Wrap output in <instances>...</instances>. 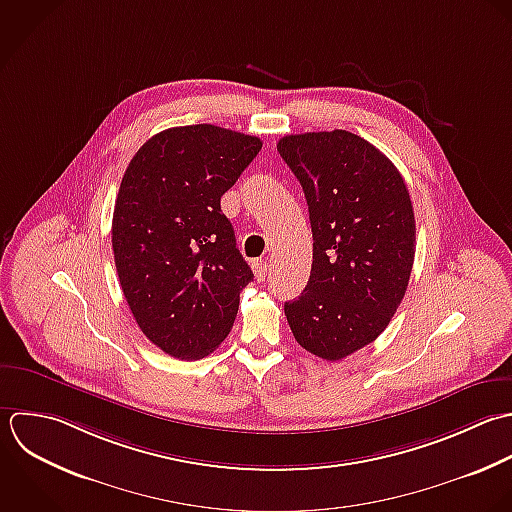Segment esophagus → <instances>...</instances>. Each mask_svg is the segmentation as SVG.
Wrapping results in <instances>:
<instances>
[{"instance_id": "esophagus-1", "label": "esophagus", "mask_w": 512, "mask_h": 512, "mask_svg": "<svg viewBox=\"0 0 512 512\" xmlns=\"http://www.w3.org/2000/svg\"><path fill=\"white\" fill-rule=\"evenodd\" d=\"M267 269H269L267 261H261V259L253 261V273H255V279H257V281H265V277H267Z\"/></svg>"}]
</instances>
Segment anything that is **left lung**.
Returning <instances> with one entry per match:
<instances>
[{"label": "left lung", "mask_w": 512, "mask_h": 512, "mask_svg": "<svg viewBox=\"0 0 512 512\" xmlns=\"http://www.w3.org/2000/svg\"><path fill=\"white\" fill-rule=\"evenodd\" d=\"M277 151L313 231L311 277L285 315L303 349L339 361L373 343L405 297L417 247L411 195L391 159L345 129L285 135Z\"/></svg>", "instance_id": "obj_1"}]
</instances>
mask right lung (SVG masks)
<instances>
[{
	"instance_id": "add662e5",
	"label": "right lung",
	"mask_w": 512,
	"mask_h": 512,
	"mask_svg": "<svg viewBox=\"0 0 512 512\" xmlns=\"http://www.w3.org/2000/svg\"><path fill=\"white\" fill-rule=\"evenodd\" d=\"M261 145L211 123L171 127L125 169L111 223L115 267L139 329L171 357L213 353L253 281L221 197Z\"/></svg>"
}]
</instances>
